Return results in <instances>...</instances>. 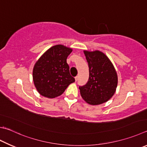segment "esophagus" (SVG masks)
I'll list each match as a JSON object with an SVG mask.
<instances>
[{"instance_id": "esophagus-1", "label": "esophagus", "mask_w": 147, "mask_h": 147, "mask_svg": "<svg viewBox=\"0 0 147 147\" xmlns=\"http://www.w3.org/2000/svg\"><path fill=\"white\" fill-rule=\"evenodd\" d=\"M78 76H76V77H75V81H76V82H77V80H78Z\"/></svg>"}]
</instances>
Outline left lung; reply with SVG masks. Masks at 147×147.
<instances>
[{
  "mask_svg": "<svg viewBox=\"0 0 147 147\" xmlns=\"http://www.w3.org/2000/svg\"><path fill=\"white\" fill-rule=\"evenodd\" d=\"M89 65L87 83L80 86V94L87 103L100 105L109 100L116 92L118 75L109 58L100 51H84Z\"/></svg>",
  "mask_w": 147,
  "mask_h": 147,
  "instance_id": "8db88e82",
  "label": "left lung"
}]
</instances>
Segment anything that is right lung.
Instances as JSON below:
<instances>
[{
	"label": "right lung",
	"mask_w": 147,
	"mask_h": 147,
	"mask_svg": "<svg viewBox=\"0 0 147 147\" xmlns=\"http://www.w3.org/2000/svg\"><path fill=\"white\" fill-rule=\"evenodd\" d=\"M73 49L56 45L47 50L37 60L33 70L34 86L43 96H59L69 85L75 82L69 72L67 58Z\"/></svg>",
	"instance_id": "obj_1"
}]
</instances>
